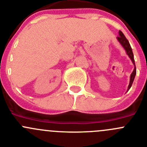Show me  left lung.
Masks as SVG:
<instances>
[{"label":"left lung","mask_w":147,"mask_h":147,"mask_svg":"<svg viewBox=\"0 0 147 147\" xmlns=\"http://www.w3.org/2000/svg\"><path fill=\"white\" fill-rule=\"evenodd\" d=\"M117 39H118V42L121 43V45L123 46V47L125 49L127 55H128V57L131 58L133 64L134 65V71H133L132 74H131V77H130V83H129V85H128V90H127V91H128L130 89V88L131 87V86H132V84H133V82H134V78H135L136 74V68L135 61H134V54H133L132 49H131V45H130L129 42H128V40H127L126 37H125V35L123 34V32H121V31H119V36H118V37H117Z\"/></svg>","instance_id":"obj_1"}]
</instances>
